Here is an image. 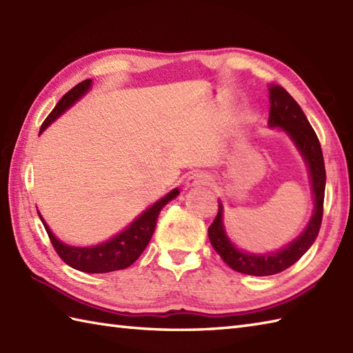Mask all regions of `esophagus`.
Wrapping results in <instances>:
<instances>
[{"instance_id": "esophagus-1", "label": "esophagus", "mask_w": 353, "mask_h": 353, "mask_svg": "<svg viewBox=\"0 0 353 353\" xmlns=\"http://www.w3.org/2000/svg\"><path fill=\"white\" fill-rule=\"evenodd\" d=\"M212 183V177L206 172H194L186 179V186H206Z\"/></svg>"}]
</instances>
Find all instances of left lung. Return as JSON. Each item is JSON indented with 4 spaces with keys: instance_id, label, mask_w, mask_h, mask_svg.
<instances>
[{
    "instance_id": "1",
    "label": "left lung",
    "mask_w": 353,
    "mask_h": 353,
    "mask_svg": "<svg viewBox=\"0 0 353 353\" xmlns=\"http://www.w3.org/2000/svg\"><path fill=\"white\" fill-rule=\"evenodd\" d=\"M270 115L268 125L279 127L294 142L303 161L308 165L311 190L314 196V209L310 223L294 241L285 245L283 249L272 253H249L239 250L230 241L223 224V205L219 201V214L208 229L209 239L220 254L221 259L238 273L250 276H272L281 273L291 267L308 252L316 241L323 219V201L326 186V171L323 153L316 132L311 127L308 118L297 101L279 85H270Z\"/></svg>"
}]
</instances>
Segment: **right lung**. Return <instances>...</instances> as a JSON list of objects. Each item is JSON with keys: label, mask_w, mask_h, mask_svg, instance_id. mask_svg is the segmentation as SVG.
<instances>
[{"label": "right lung", "mask_w": 353, "mask_h": 353, "mask_svg": "<svg viewBox=\"0 0 353 353\" xmlns=\"http://www.w3.org/2000/svg\"><path fill=\"white\" fill-rule=\"evenodd\" d=\"M91 83L92 80L88 79L85 81H81L77 86H74L71 91L66 92L41 125L39 134L47 129L54 119L61 117L66 109H70L74 103L79 101L81 97L89 91ZM179 192L181 191L177 188L172 190L167 196L157 200L156 203L145 209V211L142 212L137 220L132 221L124 230L108 239L106 243L97 244L92 247H72L62 243L61 239H57L54 234H52L48 224L45 223V220L41 216V214H39V219L43 223V228L47 230L52 247H54V250L57 252L59 256L62 258L63 262H66L70 267L79 270V272L109 273L115 272V270L130 267L133 262L141 256V253L144 252L147 244L150 243V239L153 236L157 216H159L162 208L172 199H176L179 196Z\"/></svg>", "instance_id": "add662e5"}]
</instances>
